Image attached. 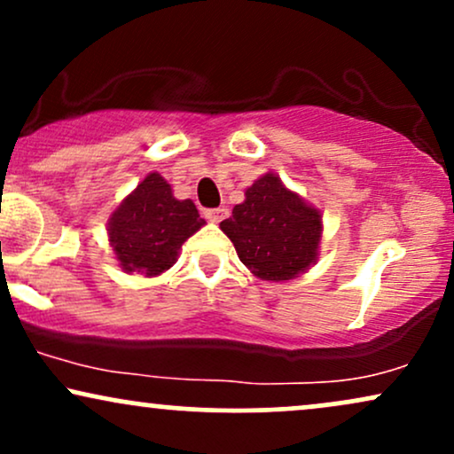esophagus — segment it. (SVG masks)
<instances>
[{
	"mask_svg": "<svg viewBox=\"0 0 454 454\" xmlns=\"http://www.w3.org/2000/svg\"><path fill=\"white\" fill-rule=\"evenodd\" d=\"M205 217H207V220H209V222H222L223 220V217H228V209H226V207H217V209H207L205 211Z\"/></svg>",
	"mask_w": 454,
	"mask_h": 454,
	"instance_id": "obj_1",
	"label": "esophagus"
}]
</instances>
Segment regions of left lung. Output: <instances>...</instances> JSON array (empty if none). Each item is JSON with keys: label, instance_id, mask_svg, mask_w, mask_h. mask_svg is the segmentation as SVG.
Listing matches in <instances>:
<instances>
[{"label": "left lung", "instance_id": "obj_1", "mask_svg": "<svg viewBox=\"0 0 454 454\" xmlns=\"http://www.w3.org/2000/svg\"><path fill=\"white\" fill-rule=\"evenodd\" d=\"M220 228L256 278L286 281L316 264L322 215L278 175L267 173L245 190V200Z\"/></svg>", "mask_w": 454, "mask_h": 454}]
</instances>
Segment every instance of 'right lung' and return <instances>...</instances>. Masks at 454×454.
I'll return each mask as SVG.
<instances>
[{"label":"right lung","instance_id":"obj_1","mask_svg":"<svg viewBox=\"0 0 454 454\" xmlns=\"http://www.w3.org/2000/svg\"><path fill=\"white\" fill-rule=\"evenodd\" d=\"M202 226L194 202L176 200L168 181L149 173L113 211L108 241L126 273L155 278L173 267L181 245Z\"/></svg>","mask_w":454,"mask_h":454}]
</instances>
